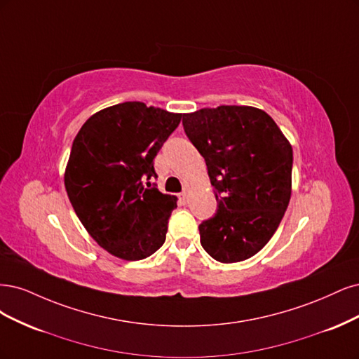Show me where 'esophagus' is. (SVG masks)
<instances>
[{
    "mask_svg": "<svg viewBox=\"0 0 359 359\" xmlns=\"http://www.w3.org/2000/svg\"><path fill=\"white\" fill-rule=\"evenodd\" d=\"M179 200H180L182 204H187V203H188V194H187V192H182V194L179 195Z\"/></svg>",
    "mask_w": 359,
    "mask_h": 359,
    "instance_id": "34e87169",
    "label": "esophagus"
}]
</instances>
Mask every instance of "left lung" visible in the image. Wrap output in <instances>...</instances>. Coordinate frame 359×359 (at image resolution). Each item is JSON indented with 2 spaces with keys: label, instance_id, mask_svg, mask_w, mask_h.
<instances>
[{
  "label": "left lung",
  "instance_id": "8db88e82",
  "mask_svg": "<svg viewBox=\"0 0 359 359\" xmlns=\"http://www.w3.org/2000/svg\"><path fill=\"white\" fill-rule=\"evenodd\" d=\"M183 130L205 161L217 209L198 226L209 255L224 264L258 253L291 198L292 147L267 113L219 106L183 114Z\"/></svg>",
  "mask_w": 359,
  "mask_h": 359
}]
</instances>
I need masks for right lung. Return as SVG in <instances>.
Here are the masks:
<instances>
[{
	"instance_id": "add662e5",
	"label": "right lung",
	"mask_w": 359,
	"mask_h": 359,
	"mask_svg": "<svg viewBox=\"0 0 359 359\" xmlns=\"http://www.w3.org/2000/svg\"><path fill=\"white\" fill-rule=\"evenodd\" d=\"M180 119L128 101L95 113L74 138L64 177L68 198L89 236L114 257L144 259L164 245L177 198L150 180Z\"/></svg>"
}]
</instances>
